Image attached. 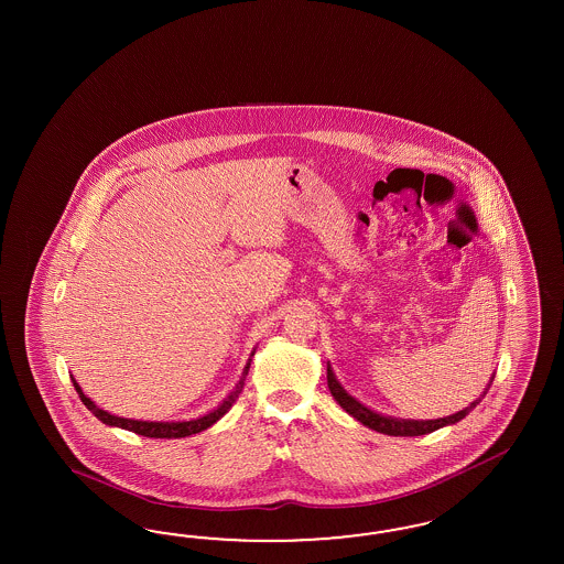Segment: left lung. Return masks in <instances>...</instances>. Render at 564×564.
Here are the masks:
<instances>
[{"label": "left lung", "instance_id": "obj_1", "mask_svg": "<svg viewBox=\"0 0 564 564\" xmlns=\"http://www.w3.org/2000/svg\"><path fill=\"white\" fill-rule=\"evenodd\" d=\"M326 382H328V389L335 397V401L341 405L343 410L347 411L349 415H354L358 422H361L364 426L372 427L376 432H382V434H389V436H422V434H430L438 427L448 426V424H455L463 420L469 411L474 410L481 401V397L488 393V389L484 391V394L476 399L469 408L455 413V415H448V417H441V420H427V422H417V420H394V417H384V415H378L375 411L364 408L359 401H356L354 397L343 391L341 384L337 382V378L333 375L330 366L326 368Z\"/></svg>", "mask_w": 564, "mask_h": 564}]
</instances>
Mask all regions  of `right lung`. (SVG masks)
Returning <instances> with one entry per match:
<instances>
[{
	"label": "right lung",
	"instance_id": "1",
	"mask_svg": "<svg viewBox=\"0 0 564 564\" xmlns=\"http://www.w3.org/2000/svg\"><path fill=\"white\" fill-rule=\"evenodd\" d=\"M248 368H250V364H248L246 370H243V378L248 375ZM243 378L239 380L236 391L229 394V399L223 401L217 410L210 411L205 417L192 420V422H138V420H126V417H118V415H111V413H107V411L99 410V408L80 391V387H78L76 380H74V389H76V393L80 397V401L85 403L86 410L93 411V413L101 420L102 424H107V426L123 427V430L137 432L140 436H147V438H184V436L198 434V432H203L206 427L213 426L219 417H223V415L229 411V408L236 403L238 394L241 393V389H243Z\"/></svg>",
	"mask_w": 564,
	"mask_h": 564
}]
</instances>
